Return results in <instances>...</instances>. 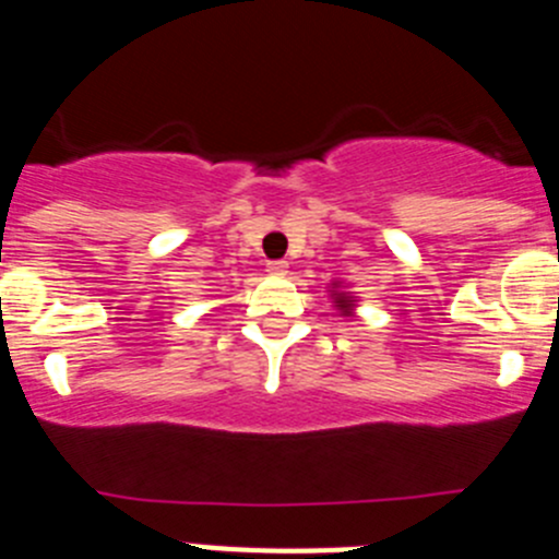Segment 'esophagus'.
<instances>
[{"mask_svg":"<svg viewBox=\"0 0 559 559\" xmlns=\"http://www.w3.org/2000/svg\"><path fill=\"white\" fill-rule=\"evenodd\" d=\"M265 269H269V274H274V276H283L285 271H288V263H285V260H271V263L265 265Z\"/></svg>","mask_w":559,"mask_h":559,"instance_id":"34e87169","label":"esophagus"}]
</instances>
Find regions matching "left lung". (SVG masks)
<instances>
[{
    "label": "left lung",
    "mask_w": 559,
    "mask_h": 559,
    "mask_svg": "<svg viewBox=\"0 0 559 559\" xmlns=\"http://www.w3.org/2000/svg\"><path fill=\"white\" fill-rule=\"evenodd\" d=\"M338 288H341V285L333 283V290H330V294H333V299H335V308H338L344 316H349V313H353V308H355V299L349 294H344V290H338Z\"/></svg>",
    "instance_id": "8db88e82"
}]
</instances>
